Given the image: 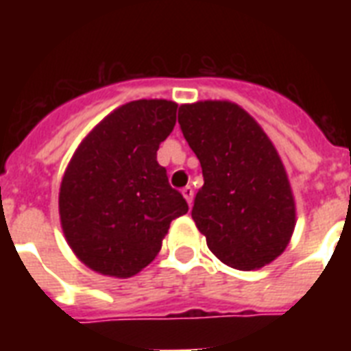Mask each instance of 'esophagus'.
Returning <instances> with one entry per match:
<instances>
[{
	"label": "esophagus",
	"mask_w": 351,
	"mask_h": 351,
	"mask_svg": "<svg viewBox=\"0 0 351 351\" xmlns=\"http://www.w3.org/2000/svg\"><path fill=\"white\" fill-rule=\"evenodd\" d=\"M182 195H184V198L187 200V204H189V206H193V195H195L193 187L191 186L184 187V189H182Z\"/></svg>",
	"instance_id": "esophagus-1"
}]
</instances>
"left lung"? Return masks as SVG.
<instances>
[{
	"label": "left lung",
	"mask_w": 351,
	"mask_h": 351,
	"mask_svg": "<svg viewBox=\"0 0 351 351\" xmlns=\"http://www.w3.org/2000/svg\"><path fill=\"white\" fill-rule=\"evenodd\" d=\"M178 123L202 165L191 217L209 250L242 271L275 261L295 230V200L271 140L231 101L180 106Z\"/></svg>",
	"instance_id": "1"
}]
</instances>
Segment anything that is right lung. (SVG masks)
<instances>
[{
	"label": "right lung",
	"instance_id": "1",
	"mask_svg": "<svg viewBox=\"0 0 351 351\" xmlns=\"http://www.w3.org/2000/svg\"><path fill=\"white\" fill-rule=\"evenodd\" d=\"M176 104L118 107L80 143L60 187V220L71 250L93 271L127 278L154 261L169 224L187 213L156 162L176 123Z\"/></svg>",
	"mask_w": 351,
	"mask_h": 351
}]
</instances>
